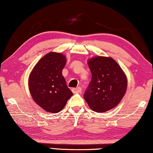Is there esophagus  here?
<instances>
[{
	"label": "esophagus",
	"instance_id": "1",
	"mask_svg": "<svg viewBox=\"0 0 153 153\" xmlns=\"http://www.w3.org/2000/svg\"><path fill=\"white\" fill-rule=\"evenodd\" d=\"M72 92L74 94H79V93L81 92V87H77V88H74L72 89Z\"/></svg>",
	"mask_w": 153,
	"mask_h": 153
}]
</instances>
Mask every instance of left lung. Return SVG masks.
Masks as SVG:
<instances>
[{
    "mask_svg": "<svg viewBox=\"0 0 153 153\" xmlns=\"http://www.w3.org/2000/svg\"><path fill=\"white\" fill-rule=\"evenodd\" d=\"M88 63L92 78L84 98L91 110L105 112L122 100L127 87L126 77L120 65L111 57L98 56Z\"/></svg>",
    "mask_w": 153,
    "mask_h": 153,
    "instance_id": "left-lung-1",
    "label": "left lung"
}]
</instances>
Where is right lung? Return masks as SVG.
Masks as SVG:
<instances>
[{"instance_id":"1","label":"right lung","mask_w":153,"mask_h":153,"mask_svg":"<svg viewBox=\"0 0 153 153\" xmlns=\"http://www.w3.org/2000/svg\"><path fill=\"white\" fill-rule=\"evenodd\" d=\"M65 64L64 55L49 53L38 62L29 76L31 96L47 112H60L73 95L62 74Z\"/></svg>"}]
</instances>
